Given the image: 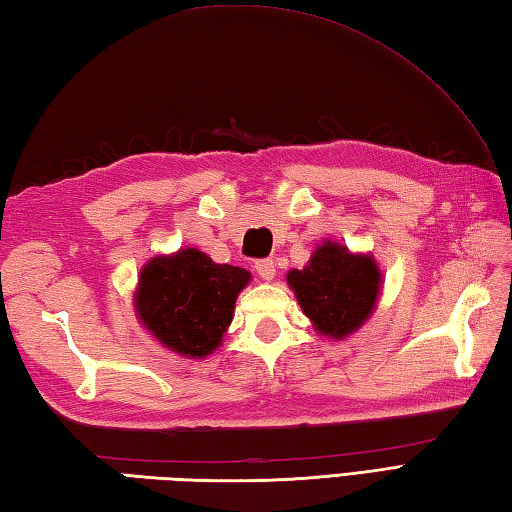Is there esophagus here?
Instances as JSON below:
<instances>
[{"label": "esophagus", "mask_w": 512, "mask_h": 512, "mask_svg": "<svg viewBox=\"0 0 512 512\" xmlns=\"http://www.w3.org/2000/svg\"><path fill=\"white\" fill-rule=\"evenodd\" d=\"M255 270L264 281L275 279V262H273V259H259V262L255 264Z\"/></svg>", "instance_id": "34e87169"}]
</instances>
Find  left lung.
I'll return each mask as SVG.
<instances>
[{
    "label": "left lung",
    "mask_w": 512,
    "mask_h": 512,
    "mask_svg": "<svg viewBox=\"0 0 512 512\" xmlns=\"http://www.w3.org/2000/svg\"><path fill=\"white\" fill-rule=\"evenodd\" d=\"M286 281L312 328L332 341L361 330L383 290V273L372 253H352L332 239L317 244L308 266L288 270Z\"/></svg>",
    "instance_id": "8db88e82"
}]
</instances>
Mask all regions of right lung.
<instances>
[{"mask_svg": "<svg viewBox=\"0 0 512 512\" xmlns=\"http://www.w3.org/2000/svg\"><path fill=\"white\" fill-rule=\"evenodd\" d=\"M248 281V270L215 264L198 248L156 255L140 268L136 317L173 354L206 358L222 345L237 295Z\"/></svg>", "mask_w": 512, "mask_h": 512, "instance_id": "add662e5", "label": "right lung"}]
</instances>
